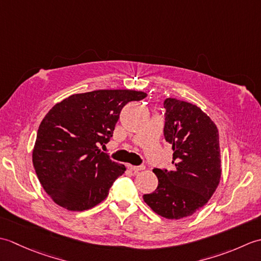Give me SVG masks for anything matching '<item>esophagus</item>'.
<instances>
[{"label": "esophagus", "mask_w": 261, "mask_h": 261, "mask_svg": "<svg viewBox=\"0 0 261 261\" xmlns=\"http://www.w3.org/2000/svg\"><path fill=\"white\" fill-rule=\"evenodd\" d=\"M127 169L134 171V173H139L140 170L145 169V166H132V165H127Z\"/></svg>", "instance_id": "34e87169"}]
</instances>
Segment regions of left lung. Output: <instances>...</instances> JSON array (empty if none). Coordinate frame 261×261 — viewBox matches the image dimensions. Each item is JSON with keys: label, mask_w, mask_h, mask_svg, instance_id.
Here are the masks:
<instances>
[{"label": "left lung", "mask_w": 261, "mask_h": 261, "mask_svg": "<svg viewBox=\"0 0 261 261\" xmlns=\"http://www.w3.org/2000/svg\"><path fill=\"white\" fill-rule=\"evenodd\" d=\"M164 108V136L173 146L175 169L154 168L158 186L143 201L164 218L179 220L204 206L219 185V131L196 105L169 97Z\"/></svg>", "instance_id": "left-lung-1"}]
</instances>
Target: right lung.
<instances>
[{
	"label": "right lung",
	"instance_id": "obj_1",
	"mask_svg": "<svg viewBox=\"0 0 261 261\" xmlns=\"http://www.w3.org/2000/svg\"><path fill=\"white\" fill-rule=\"evenodd\" d=\"M146 96L145 92L99 90L74 94L49 111L39 125L32 163L55 203L85 211L107 198L125 167L99 146L113 136L122 108Z\"/></svg>",
	"mask_w": 261,
	"mask_h": 261
}]
</instances>
